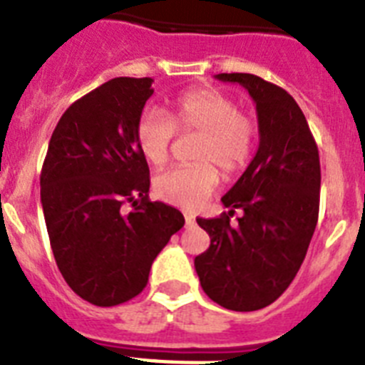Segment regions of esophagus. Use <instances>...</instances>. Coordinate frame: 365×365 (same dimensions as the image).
Returning <instances> with one entry per match:
<instances>
[{"instance_id": "34e87169", "label": "esophagus", "mask_w": 365, "mask_h": 365, "mask_svg": "<svg viewBox=\"0 0 365 365\" xmlns=\"http://www.w3.org/2000/svg\"><path fill=\"white\" fill-rule=\"evenodd\" d=\"M185 222H186V227H192L193 222H195V217H193L192 214H185Z\"/></svg>"}]
</instances>
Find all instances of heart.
I'll list each match as a JSON object with an SVG mask.
<instances>
[{"mask_svg":"<svg viewBox=\"0 0 365 365\" xmlns=\"http://www.w3.org/2000/svg\"><path fill=\"white\" fill-rule=\"evenodd\" d=\"M175 128L185 133L197 131L193 159L201 163L159 173L153 188L163 201L195 210L217 188L215 165L221 168L225 177H234L247 166L256 143V124L250 115L237 111L235 100L222 89L195 87L177 96L170 117L155 108H148L138 117L135 135L138 150L148 163L153 166L166 163Z\"/></svg>","mask_w":365,"mask_h":365,"instance_id":"obj_1","label":"heart"}]
</instances>
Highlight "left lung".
Listing matches in <instances>:
<instances>
[{
	"label": "left lung",
	"mask_w": 365,
	"mask_h": 365,
	"mask_svg": "<svg viewBox=\"0 0 365 365\" xmlns=\"http://www.w3.org/2000/svg\"><path fill=\"white\" fill-rule=\"evenodd\" d=\"M256 102L259 146L221 197L215 219H197L210 247L195 257L208 298L230 311H257L279 298L302 267L320 208V157L305 115L285 89L248 73L215 74ZM235 210L237 225H230Z\"/></svg>",
	"instance_id": "obj_1"
}]
</instances>
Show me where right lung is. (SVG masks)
Wrapping results in <instances>:
<instances>
[{
	"label": "right lung",
	"instance_id": "right-lung-1",
	"mask_svg": "<svg viewBox=\"0 0 365 365\" xmlns=\"http://www.w3.org/2000/svg\"><path fill=\"white\" fill-rule=\"evenodd\" d=\"M151 83L120 76L76 100L54 128L41 168V208L58 269L98 307L140 294L157 254L185 227L177 208L148 199L150 168L135 128Z\"/></svg>",
	"mask_w": 365,
	"mask_h": 365
}]
</instances>
